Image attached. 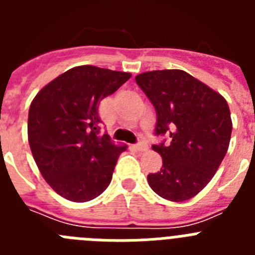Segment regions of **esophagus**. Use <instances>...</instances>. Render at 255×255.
Segmentation results:
<instances>
[{
    "mask_svg": "<svg viewBox=\"0 0 255 255\" xmlns=\"http://www.w3.org/2000/svg\"><path fill=\"white\" fill-rule=\"evenodd\" d=\"M136 149L140 150V152H143V150H147L148 149V144L145 143V141H140V143L136 144Z\"/></svg>",
    "mask_w": 255,
    "mask_h": 255,
    "instance_id": "obj_1",
    "label": "esophagus"
}]
</instances>
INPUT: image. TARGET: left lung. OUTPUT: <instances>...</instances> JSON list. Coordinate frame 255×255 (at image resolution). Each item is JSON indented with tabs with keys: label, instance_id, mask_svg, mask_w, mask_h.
Segmentation results:
<instances>
[{
	"label": "left lung",
	"instance_id": "left-lung-1",
	"mask_svg": "<svg viewBox=\"0 0 255 255\" xmlns=\"http://www.w3.org/2000/svg\"><path fill=\"white\" fill-rule=\"evenodd\" d=\"M135 82L155 108V135L168 143L153 145L162 157L161 171L148 175L154 193L184 202L203 190L229 149L231 114L224 97L182 70H154Z\"/></svg>",
	"mask_w": 255,
	"mask_h": 255
}]
</instances>
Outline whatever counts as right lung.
<instances>
[{"label": "right lung", "mask_w": 255, "mask_h": 255, "mask_svg": "<svg viewBox=\"0 0 255 255\" xmlns=\"http://www.w3.org/2000/svg\"><path fill=\"white\" fill-rule=\"evenodd\" d=\"M130 78L131 74L123 71L76 66L53 79L31 101V154L48 185L65 199L88 202L110 185L126 145L100 134L98 106Z\"/></svg>", "instance_id": "right-lung-1"}]
</instances>
